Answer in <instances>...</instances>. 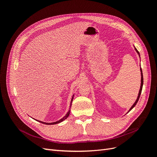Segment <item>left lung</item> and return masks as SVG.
I'll list each match as a JSON object with an SVG mask.
<instances>
[{"instance_id":"8db88e82","label":"left lung","mask_w":157,"mask_h":157,"mask_svg":"<svg viewBox=\"0 0 157 157\" xmlns=\"http://www.w3.org/2000/svg\"><path fill=\"white\" fill-rule=\"evenodd\" d=\"M134 48H135V50L136 51V52L137 53V54L139 55V57L140 58V52L137 51V50L136 48V47L134 46ZM140 71H141V86H140V91H139V93H138V96H137V99H136V101H135V103L133 104L132 105V106L130 107V109H129V111H128V113L129 112V111H130L132 109L134 108L135 106H136V105L137 104V101H138V100H139V99H140V95H141V90H142V88H143V84H144V77H143V73H142V70H141V68H140Z\"/></svg>"}]
</instances>
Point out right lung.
<instances>
[{"instance_id": "obj_1", "label": "right lung", "mask_w": 157, "mask_h": 157, "mask_svg": "<svg viewBox=\"0 0 157 157\" xmlns=\"http://www.w3.org/2000/svg\"><path fill=\"white\" fill-rule=\"evenodd\" d=\"M73 97H74V95L73 96V97H72V99H71V103H70V108H69V111H68V112L67 113V114H66V115L62 118H61L60 120H59V121H56V122H50V123H48V122H42V121H38V120H36V121H37L38 122H41V123H42V124H47V125H52V124H58V123H60V122H63L64 120H65L66 118H67V117L69 116V114H70V111H71V105H72V102H73Z\"/></svg>"}]
</instances>
